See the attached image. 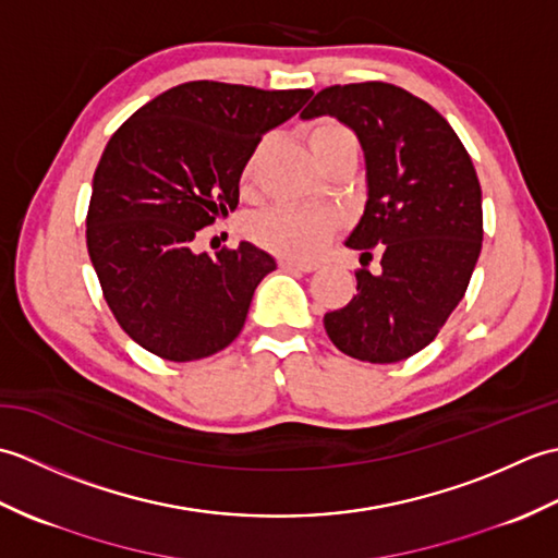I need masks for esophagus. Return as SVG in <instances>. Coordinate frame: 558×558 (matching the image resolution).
<instances>
[{"mask_svg": "<svg viewBox=\"0 0 558 558\" xmlns=\"http://www.w3.org/2000/svg\"><path fill=\"white\" fill-rule=\"evenodd\" d=\"M278 266L282 270H290V272H312L318 268L316 264H304V260H292V258H280Z\"/></svg>", "mask_w": 558, "mask_h": 558, "instance_id": "1", "label": "esophagus"}]
</instances>
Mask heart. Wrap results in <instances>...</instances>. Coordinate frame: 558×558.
Returning a JSON list of instances; mask_svg holds the SVG:
<instances>
[{"label": "heart", "mask_w": 558, "mask_h": 558, "mask_svg": "<svg viewBox=\"0 0 558 558\" xmlns=\"http://www.w3.org/2000/svg\"><path fill=\"white\" fill-rule=\"evenodd\" d=\"M306 141L322 162L342 148H357V136L352 129L336 120H318L306 129ZM258 153H254L244 170V184H252L256 172ZM340 228V218L330 208H302V206H278L270 208L248 222V236L266 252L280 258L310 260L333 240Z\"/></svg>", "instance_id": "heart-1"}]
</instances>
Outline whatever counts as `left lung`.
<instances>
[{
	"label": "left lung",
	"instance_id": "left-lung-1",
	"mask_svg": "<svg viewBox=\"0 0 558 558\" xmlns=\"http://www.w3.org/2000/svg\"><path fill=\"white\" fill-rule=\"evenodd\" d=\"M330 114L357 134L366 160L364 216L345 242L362 252L357 294L328 312L333 345L390 364L438 336L465 298L482 252V186L465 146L429 102L393 83L330 86L302 112ZM383 270L365 268L373 252Z\"/></svg>",
	"mask_w": 558,
	"mask_h": 558
}]
</instances>
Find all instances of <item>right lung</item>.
<instances>
[{"label":"right lung","mask_w":558,"mask_h":558,"mask_svg":"<svg viewBox=\"0 0 558 558\" xmlns=\"http://www.w3.org/2000/svg\"><path fill=\"white\" fill-rule=\"evenodd\" d=\"M310 98V88L189 81L112 134L93 174L86 244L105 302L141 348L192 362L240 336L276 260L248 242L213 256L192 244L236 208L258 141Z\"/></svg>","instance_id":"right-lung-1"}]
</instances>
